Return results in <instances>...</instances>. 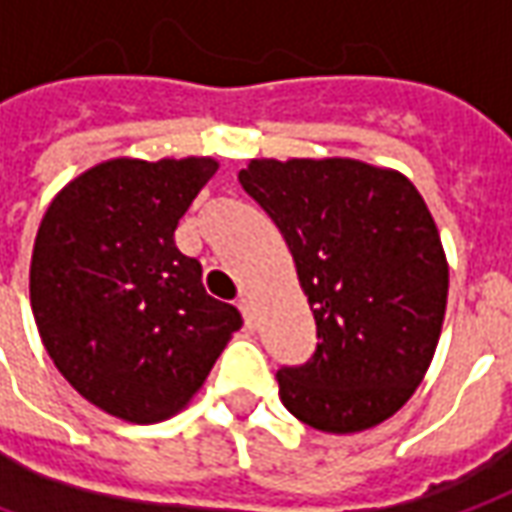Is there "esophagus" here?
Listing matches in <instances>:
<instances>
[{"label": "esophagus", "mask_w": 512, "mask_h": 512, "mask_svg": "<svg viewBox=\"0 0 512 512\" xmlns=\"http://www.w3.org/2000/svg\"><path fill=\"white\" fill-rule=\"evenodd\" d=\"M238 309H240V314H243V320L252 326V314H255V306H252V297H249V294H243V297H240Z\"/></svg>", "instance_id": "1"}]
</instances>
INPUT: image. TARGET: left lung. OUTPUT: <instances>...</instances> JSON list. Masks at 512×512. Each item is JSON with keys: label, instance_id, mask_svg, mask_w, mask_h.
I'll return each mask as SVG.
<instances>
[{"label": "left lung", "instance_id": "1", "mask_svg": "<svg viewBox=\"0 0 512 512\" xmlns=\"http://www.w3.org/2000/svg\"><path fill=\"white\" fill-rule=\"evenodd\" d=\"M243 189L277 223L317 323V351L277 374L280 399L323 433L377 428L431 368L448 257L399 169L357 158H252Z\"/></svg>", "mask_w": 512, "mask_h": 512}]
</instances>
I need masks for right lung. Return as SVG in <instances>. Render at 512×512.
Instances as JSON below:
<instances>
[{
    "label": "right lung",
    "instance_id": "obj_1",
    "mask_svg": "<svg viewBox=\"0 0 512 512\" xmlns=\"http://www.w3.org/2000/svg\"><path fill=\"white\" fill-rule=\"evenodd\" d=\"M215 158H110L56 192L30 257V309L53 365L98 411L181 414L243 326L209 297L175 229Z\"/></svg>",
    "mask_w": 512,
    "mask_h": 512
}]
</instances>
